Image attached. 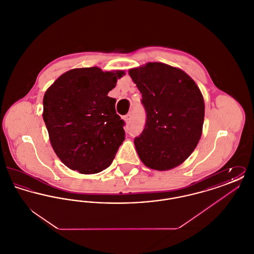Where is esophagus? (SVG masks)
I'll return each mask as SVG.
<instances>
[{"mask_svg":"<svg viewBox=\"0 0 254 254\" xmlns=\"http://www.w3.org/2000/svg\"><path fill=\"white\" fill-rule=\"evenodd\" d=\"M124 120H125V122H126L127 125H129V124L131 123V115H130V114L125 115V116H124Z\"/></svg>","mask_w":254,"mask_h":254,"instance_id":"esophagus-1","label":"esophagus"}]
</instances>
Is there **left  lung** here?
I'll use <instances>...</instances> for the list:
<instances>
[{"label": "left lung", "mask_w": 254, "mask_h": 254, "mask_svg": "<svg viewBox=\"0 0 254 254\" xmlns=\"http://www.w3.org/2000/svg\"><path fill=\"white\" fill-rule=\"evenodd\" d=\"M128 74L146 113L145 128L134 139L141 161L155 170L181 165L203 130L205 103L198 85L180 68L163 63H147Z\"/></svg>", "instance_id": "obj_1"}]
</instances>
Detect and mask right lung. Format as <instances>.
<instances>
[{"instance_id":"obj_1","label":"right lung","mask_w":254,"mask_h":254,"mask_svg":"<svg viewBox=\"0 0 254 254\" xmlns=\"http://www.w3.org/2000/svg\"><path fill=\"white\" fill-rule=\"evenodd\" d=\"M123 70L74 68L46 91L43 118L56 155L70 169L94 174L109 168L125 140V122L108 96Z\"/></svg>"}]
</instances>
